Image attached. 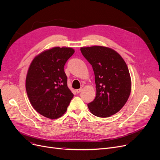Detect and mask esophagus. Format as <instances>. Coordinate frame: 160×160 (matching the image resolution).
I'll return each instance as SVG.
<instances>
[{"label":"esophagus","instance_id":"1","mask_svg":"<svg viewBox=\"0 0 160 160\" xmlns=\"http://www.w3.org/2000/svg\"><path fill=\"white\" fill-rule=\"evenodd\" d=\"M82 91V88H80V89H77V93H80V92Z\"/></svg>","mask_w":160,"mask_h":160}]
</instances>
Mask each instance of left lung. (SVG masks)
<instances>
[{
  "mask_svg": "<svg viewBox=\"0 0 160 160\" xmlns=\"http://www.w3.org/2000/svg\"><path fill=\"white\" fill-rule=\"evenodd\" d=\"M82 55L93 67L97 94L88 104L91 113L109 117L124 106L131 92L132 82L127 63L112 48L102 46L82 47Z\"/></svg>",
  "mask_w": 160,
  "mask_h": 160,
  "instance_id": "left-lung-1",
  "label": "left lung"
}]
</instances>
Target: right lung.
I'll list each match as a JSON object with an SVG mask.
<instances>
[{
    "label": "right lung",
    "instance_id": "right-lung-1",
    "mask_svg": "<svg viewBox=\"0 0 160 160\" xmlns=\"http://www.w3.org/2000/svg\"><path fill=\"white\" fill-rule=\"evenodd\" d=\"M70 47H53L36 56L26 78L30 102L41 115L50 119L62 117L74 95L67 87L64 65L74 54Z\"/></svg>",
    "mask_w": 160,
    "mask_h": 160
}]
</instances>
